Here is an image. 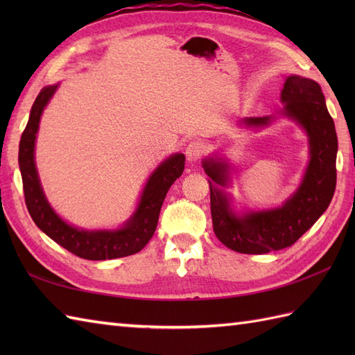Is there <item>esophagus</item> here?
Listing matches in <instances>:
<instances>
[{"label":"esophagus","mask_w":355,"mask_h":355,"mask_svg":"<svg viewBox=\"0 0 355 355\" xmlns=\"http://www.w3.org/2000/svg\"><path fill=\"white\" fill-rule=\"evenodd\" d=\"M205 154V145L201 141H191L186 148V157L189 162H197Z\"/></svg>","instance_id":"esophagus-1"}]
</instances>
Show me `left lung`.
<instances>
[{"mask_svg":"<svg viewBox=\"0 0 355 355\" xmlns=\"http://www.w3.org/2000/svg\"><path fill=\"white\" fill-rule=\"evenodd\" d=\"M281 101L285 103L284 114L304 126L311 154L302 184L282 207L236 216L221 187L227 184V164L214 158L202 162V168L210 177L214 232L225 247L238 253L263 254L293 245L325 212L336 191L337 134L319 84L311 79L288 76ZM270 122V116L243 120L244 125L253 128Z\"/></svg>","mask_w":355,"mask_h":355,"instance_id":"obj_1","label":"left lung"}]
</instances>
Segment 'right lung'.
<instances>
[{"label": "right lung", "mask_w": 355, "mask_h": 355, "mask_svg": "<svg viewBox=\"0 0 355 355\" xmlns=\"http://www.w3.org/2000/svg\"><path fill=\"white\" fill-rule=\"evenodd\" d=\"M56 88L58 85L44 87L37 94L19 141L18 162L30 216L45 235L79 258L105 261L123 258V256L140 252L149 243L157 229L158 215H160L166 193L172 183L183 173L184 155L175 154L158 166L143 189L137 210L122 229L114 232H87L69 225L53 212L45 200L35 166V140L41 114Z\"/></svg>", "instance_id": "right-lung-1"}]
</instances>
